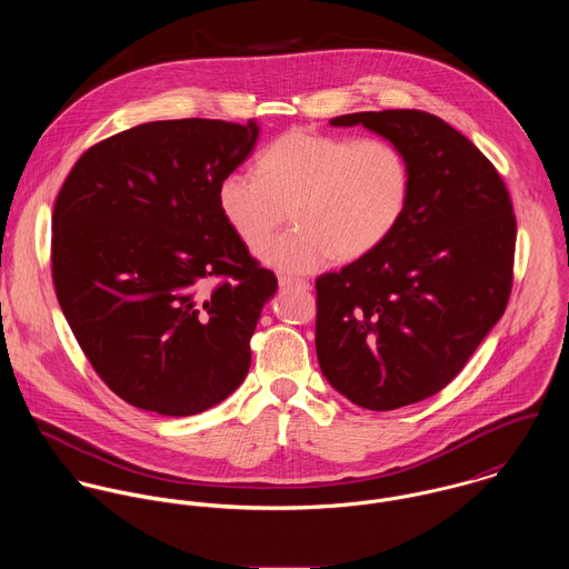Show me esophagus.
<instances>
[{
	"label": "esophagus",
	"mask_w": 569,
	"mask_h": 569,
	"mask_svg": "<svg viewBox=\"0 0 569 569\" xmlns=\"http://www.w3.org/2000/svg\"><path fill=\"white\" fill-rule=\"evenodd\" d=\"M278 282H280V287H282V289H289V287L309 289V287H311V284H309V280H305V278H293V276H280V278H278Z\"/></svg>",
	"instance_id": "obj_1"
}]
</instances>
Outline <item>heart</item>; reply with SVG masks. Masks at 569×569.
Returning a JSON list of instances; mask_svg holds the SVG:
<instances>
[{
  "label": "heart",
  "mask_w": 569,
  "mask_h": 569,
  "mask_svg": "<svg viewBox=\"0 0 569 569\" xmlns=\"http://www.w3.org/2000/svg\"><path fill=\"white\" fill-rule=\"evenodd\" d=\"M258 177L228 172L217 206L228 228L258 249L291 210L293 230L260 251L264 264L309 273L357 260L383 243L406 214L411 168L388 138H350L291 129L258 158Z\"/></svg>",
  "instance_id": "obj_1"
}]
</instances>
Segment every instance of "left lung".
Masks as SVG:
<instances>
[{
	"instance_id": "1",
	"label": "left lung",
	"mask_w": 569,
	"mask_h": 569,
	"mask_svg": "<svg viewBox=\"0 0 569 569\" xmlns=\"http://www.w3.org/2000/svg\"><path fill=\"white\" fill-rule=\"evenodd\" d=\"M330 124H363L399 144L411 192L383 243L316 280L318 361L355 406H411L453 381L506 311L510 194L487 156L427 111H361Z\"/></svg>"
}]
</instances>
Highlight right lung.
<instances>
[{
	"label": "right lung",
	"instance_id": "1",
	"mask_svg": "<svg viewBox=\"0 0 569 569\" xmlns=\"http://www.w3.org/2000/svg\"><path fill=\"white\" fill-rule=\"evenodd\" d=\"M258 124H138L70 170L52 212V280L98 377L129 406L192 416L247 377L273 271L249 256L217 186L253 151Z\"/></svg>",
	"mask_w": 569,
	"mask_h": 569
}]
</instances>
